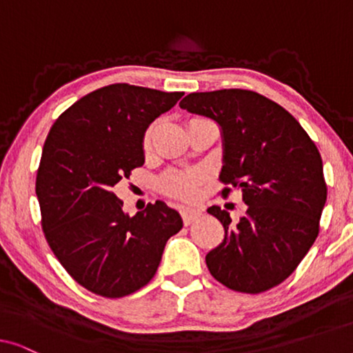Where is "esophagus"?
<instances>
[{
  "mask_svg": "<svg viewBox=\"0 0 353 353\" xmlns=\"http://www.w3.org/2000/svg\"><path fill=\"white\" fill-rule=\"evenodd\" d=\"M201 215H202L201 209H192V207H185V209H181V219H183V223L186 226L199 219Z\"/></svg>",
  "mask_w": 353,
  "mask_h": 353,
  "instance_id": "34e87169",
  "label": "esophagus"
}]
</instances>
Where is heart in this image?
<instances>
[{
    "label": "heart",
    "mask_w": 353,
    "mask_h": 353,
    "mask_svg": "<svg viewBox=\"0 0 353 353\" xmlns=\"http://www.w3.org/2000/svg\"><path fill=\"white\" fill-rule=\"evenodd\" d=\"M152 128H148L143 137V149L144 152L151 151L152 146ZM202 185V173L199 172H181L172 170L167 172L161 178V188L165 194L176 197L183 201H192L199 194Z\"/></svg>",
    "instance_id": "1"
}]
</instances>
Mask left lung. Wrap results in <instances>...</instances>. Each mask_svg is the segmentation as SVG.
I'll return each instance as SVG.
<instances>
[{
  "mask_svg": "<svg viewBox=\"0 0 353 353\" xmlns=\"http://www.w3.org/2000/svg\"><path fill=\"white\" fill-rule=\"evenodd\" d=\"M181 109L221 127L225 165L220 181L243 192L238 223L219 205L207 209L225 238L205 255L207 268L228 289L259 294L291 276L320 233L327 188L320 152L286 109L250 90L191 93Z\"/></svg>",
  "mask_w": 353,
  "mask_h": 353,
  "instance_id": "1",
  "label": "left lung"
}]
</instances>
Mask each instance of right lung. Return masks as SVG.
Here are the masks:
<instances>
[{"mask_svg": "<svg viewBox=\"0 0 353 353\" xmlns=\"http://www.w3.org/2000/svg\"><path fill=\"white\" fill-rule=\"evenodd\" d=\"M181 96L114 83L72 104L48 133L35 183L41 228L65 272L90 292L119 299L139 291L183 228L165 202L128 216L114 192L144 163L149 123Z\"/></svg>", "mask_w": 353, "mask_h": 353, "instance_id": "add662e5", "label": "right lung"}]
</instances>
